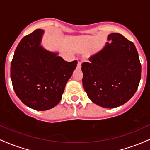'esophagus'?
I'll list each match as a JSON object with an SVG mask.
<instances>
[{
	"label": "esophagus",
	"mask_w": 150,
	"mask_h": 150,
	"mask_svg": "<svg viewBox=\"0 0 150 150\" xmlns=\"http://www.w3.org/2000/svg\"><path fill=\"white\" fill-rule=\"evenodd\" d=\"M81 67V62H78V64H77L76 68L78 69H80Z\"/></svg>",
	"instance_id": "1"
}]
</instances>
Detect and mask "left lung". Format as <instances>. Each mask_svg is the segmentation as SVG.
I'll list each match as a JSON object with an SVG mask.
<instances>
[{
    "label": "left lung",
    "instance_id": "left-lung-1",
    "mask_svg": "<svg viewBox=\"0 0 150 150\" xmlns=\"http://www.w3.org/2000/svg\"><path fill=\"white\" fill-rule=\"evenodd\" d=\"M100 51L83 62L82 83L92 102L105 108L122 105L138 88L141 64L135 46L119 33H111Z\"/></svg>",
    "mask_w": 150,
    "mask_h": 150
}]
</instances>
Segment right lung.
<instances>
[{
    "label": "right lung",
    "instance_id": "add662e5",
    "mask_svg": "<svg viewBox=\"0 0 150 150\" xmlns=\"http://www.w3.org/2000/svg\"><path fill=\"white\" fill-rule=\"evenodd\" d=\"M45 31L35 30L18 44L11 62V77L17 96L25 105L43 111L56 106L77 61L66 62L59 52L41 45Z\"/></svg>",
    "mask_w": 150,
    "mask_h": 150
}]
</instances>
